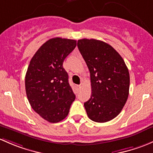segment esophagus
Here are the masks:
<instances>
[{
	"label": "esophagus",
	"mask_w": 153,
	"mask_h": 153,
	"mask_svg": "<svg viewBox=\"0 0 153 153\" xmlns=\"http://www.w3.org/2000/svg\"><path fill=\"white\" fill-rule=\"evenodd\" d=\"M76 89L78 90V91L81 89V85H76Z\"/></svg>",
	"instance_id": "esophagus-1"
}]
</instances>
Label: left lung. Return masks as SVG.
Here are the masks:
<instances>
[{
  "label": "left lung",
  "instance_id": "1",
  "mask_svg": "<svg viewBox=\"0 0 153 153\" xmlns=\"http://www.w3.org/2000/svg\"><path fill=\"white\" fill-rule=\"evenodd\" d=\"M91 74V96L84 103L90 119L109 122L118 116L127 102L130 74L123 58L111 45L95 39L77 42Z\"/></svg>",
  "mask_w": 153,
  "mask_h": 153
}]
</instances>
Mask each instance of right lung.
<instances>
[{"label":"right lung","mask_w":153,"mask_h":153,"mask_svg":"<svg viewBox=\"0 0 153 153\" xmlns=\"http://www.w3.org/2000/svg\"><path fill=\"white\" fill-rule=\"evenodd\" d=\"M76 45L74 40L50 39L34 53L26 71L25 86L30 105L51 123L63 120L75 100L62 64Z\"/></svg>","instance_id":"right-lung-1"}]
</instances>
